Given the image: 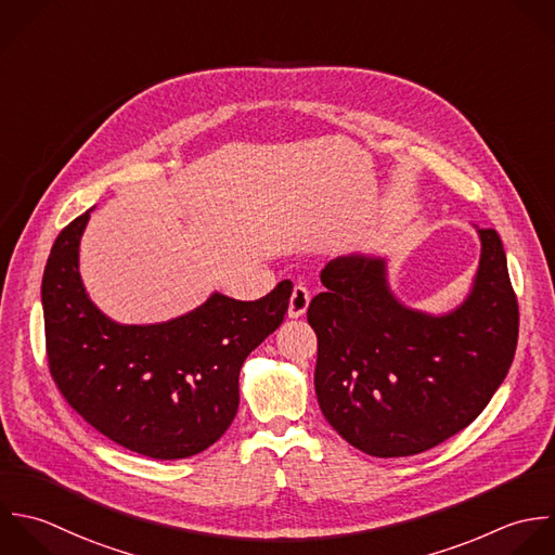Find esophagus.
I'll return each mask as SVG.
<instances>
[{"label": "esophagus", "instance_id": "esophagus-1", "mask_svg": "<svg viewBox=\"0 0 555 555\" xmlns=\"http://www.w3.org/2000/svg\"><path fill=\"white\" fill-rule=\"evenodd\" d=\"M309 302H311V296H309V289L302 287V285H296L292 289V298H289V309H287V315L292 320L296 318H302L309 309Z\"/></svg>", "mask_w": 555, "mask_h": 555}]
</instances>
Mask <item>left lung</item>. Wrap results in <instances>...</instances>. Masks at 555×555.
I'll return each instance as SVG.
<instances>
[{
	"instance_id": "8db88e82",
	"label": "left lung",
	"mask_w": 555,
	"mask_h": 555,
	"mask_svg": "<svg viewBox=\"0 0 555 555\" xmlns=\"http://www.w3.org/2000/svg\"><path fill=\"white\" fill-rule=\"evenodd\" d=\"M480 261L467 296L446 313L406 307L389 257L352 253L322 270L307 320L318 335L315 396L352 448L398 459L467 428L504 383L519 307L495 229H478Z\"/></svg>"
}]
</instances>
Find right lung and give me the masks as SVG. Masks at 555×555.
I'll return each instance as SVG.
<instances>
[{
    "label": "right lung",
    "mask_w": 555,
    "mask_h": 555,
    "mask_svg": "<svg viewBox=\"0 0 555 555\" xmlns=\"http://www.w3.org/2000/svg\"><path fill=\"white\" fill-rule=\"evenodd\" d=\"M92 209L60 231L42 274L51 376L66 402L114 443L157 461L194 456L231 426L242 363L281 326L292 283L253 302L214 292L172 320L120 324L90 300L79 272Z\"/></svg>",
    "instance_id": "add662e5"
}]
</instances>
